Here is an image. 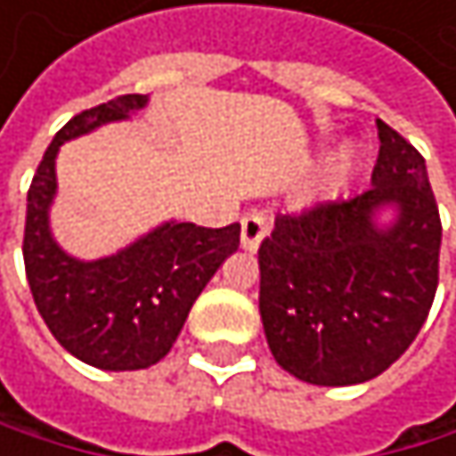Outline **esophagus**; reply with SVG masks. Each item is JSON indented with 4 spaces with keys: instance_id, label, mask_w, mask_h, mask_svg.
Segmentation results:
<instances>
[{
    "instance_id": "34e87169",
    "label": "esophagus",
    "mask_w": 456,
    "mask_h": 456,
    "mask_svg": "<svg viewBox=\"0 0 456 456\" xmlns=\"http://www.w3.org/2000/svg\"><path fill=\"white\" fill-rule=\"evenodd\" d=\"M268 235V218L262 213H248L240 221V243L246 251H256L262 238Z\"/></svg>"
}]
</instances>
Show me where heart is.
<instances>
[{
	"label": "heart",
	"mask_w": 456,
	"mask_h": 456,
	"mask_svg": "<svg viewBox=\"0 0 456 456\" xmlns=\"http://www.w3.org/2000/svg\"><path fill=\"white\" fill-rule=\"evenodd\" d=\"M350 169V152L342 150V152H334L330 159L325 161V167L320 169V177L314 180V194H325L334 185H339V180L345 177V172Z\"/></svg>",
	"instance_id": "heart-1"
}]
</instances>
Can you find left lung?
<instances>
[{
  "instance_id": "1",
  "label": "left lung",
  "mask_w": 456,
  "mask_h": 456,
  "mask_svg": "<svg viewBox=\"0 0 456 456\" xmlns=\"http://www.w3.org/2000/svg\"><path fill=\"white\" fill-rule=\"evenodd\" d=\"M372 188L276 216L259 317L276 363L314 386L372 380L411 347L437 289L441 213L421 152L378 119ZM397 216L380 227L377 213Z\"/></svg>"
}]
</instances>
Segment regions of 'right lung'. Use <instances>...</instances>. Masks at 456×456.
<instances>
[{
	"label": "right lung",
	"instance_id": "1",
	"mask_svg": "<svg viewBox=\"0 0 456 456\" xmlns=\"http://www.w3.org/2000/svg\"><path fill=\"white\" fill-rule=\"evenodd\" d=\"M144 106L147 95H119L76 114L48 144L27 194L24 265L35 306L70 355L109 372L159 363L205 284L240 246V224L208 230L167 221L111 256L84 262L60 248L48 226L60 147Z\"/></svg>",
	"mask_w": 456,
	"mask_h": 456
}]
</instances>
